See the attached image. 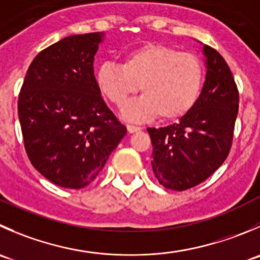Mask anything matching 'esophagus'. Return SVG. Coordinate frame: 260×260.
<instances>
[{
    "label": "esophagus",
    "instance_id": "obj_1",
    "mask_svg": "<svg viewBox=\"0 0 260 260\" xmlns=\"http://www.w3.org/2000/svg\"><path fill=\"white\" fill-rule=\"evenodd\" d=\"M127 129L129 133H133V132H138V131L142 129V127H140V125H135V124H127Z\"/></svg>",
    "mask_w": 260,
    "mask_h": 260
}]
</instances>
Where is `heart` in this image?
Returning a JSON list of instances; mask_svg holds the SVG:
<instances>
[{
	"mask_svg": "<svg viewBox=\"0 0 260 260\" xmlns=\"http://www.w3.org/2000/svg\"><path fill=\"white\" fill-rule=\"evenodd\" d=\"M205 70L197 55L162 44H145L125 53L123 63H102L95 82L115 107L140 90L143 96L125 107L129 119L175 120L188 114L200 99Z\"/></svg>",
	"mask_w": 260,
	"mask_h": 260,
	"instance_id": "obj_1",
	"label": "heart"
}]
</instances>
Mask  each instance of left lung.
I'll use <instances>...</instances> for the list:
<instances>
[{"label":"left lung","instance_id":"left-lung-1","mask_svg":"<svg viewBox=\"0 0 260 260\" xmlns=\"http://www.w3.org/2000/svg\"><path fill=\"white\" fill-rule=\"evenodd\" d=\"M206 81L200 99L179 123L147 128L152 170L162 186L186 190L205 181L230 152L239 110V91L222 55L203 45Z\"/></svg>","mask_w":260,"mask_h":260}]
</instances>
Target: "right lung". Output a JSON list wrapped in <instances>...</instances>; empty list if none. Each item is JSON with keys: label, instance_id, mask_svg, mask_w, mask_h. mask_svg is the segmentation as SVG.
I'll return each instance as SVG.
<instances>
[{"label": "right lung", "instance_id": "obj_1", "mask_svg": "<svg viewBox=\"0 0 260 260\" xmlns=\"http://www.w3.org/2000/svg\"><path fill=\"white\" fill-rule=\"evenodd\" d=\"M104 32L71 35L32 59L17 110L30 162L55 185L95 180L127 128L108 108L94 76Z\"/></svg>", "mask_w": 260, "mask_h": 260}]
</instances>
